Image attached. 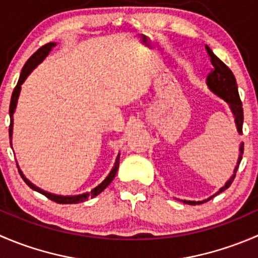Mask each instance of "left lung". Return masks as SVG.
<instances>
[{"mask_svg":"<svg viewBox=\"0 0 258 258\" xmlns=\"http://www.w3.org/2000/svg\"><path fill=\"white\" fill-rule=\"evenodd\" d=\"M207 51H208L209 57H211L212 66H213V69L211 71V73L207 77V87H208L209 91L213 94H216L217 97L223 99L227 104L229 106V109H231L232 114L234 117V123H236L237 131H238L239 135H242V124H243V108H242V102L239 99L238 94V87H237L236 78H234L233 73H232L231 69L212 51V49L209 46H207ZM242 155H243V142H241L239 145V155L238 160H237V165L233 170V175L227 180L226 184L216 192L213 196H211L209 198L204 199V201H180L185 204H190V206H196V204H203L206 202L211 201L213 197L218 196L219 192L224 191L226 189H228L231 186V184L233 182L234 176H236L237 169L239 166V162L242 160ZM179 201V199H177Z\"/></svg>","mask_w":258,"mask_h":258,"instance_id":"left-lung-1","label":"left lung"}]
</instances>
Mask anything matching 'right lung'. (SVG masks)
Instances as JSON below:
<instances>
[{
    "mask_svg": "<svg viewBox=\"0 0 258 258\" xmlns=\"http://www.w3.org/2000/svg\"><path fill=\"white\" fill-rule=\"evenodd\" d=\"M54 46H56V42H49V44H46V45H44V46L40 47V49L37 50V51L35 52V54L32 55L29 60H27L26 64L24 66V68H22L21 74H20L19 82H17V86L15 87L14 93H12L11 103H10V119H11V122H10L9 135H10V144L11 145H12V130H14V113H15V109H16V106H17V101H19V96H20V92H21L22 83L26 81L27 77L31 74V72L34 71L37 66H39L40 62H41L42 60H44L45 57L49 55V52L51 51V49ZM118 166H119V154L117 155L113 167H112V170L109 171V174L107 175L106 179H104L101 184L97 185L94 189H92L89 192H84V194H79V196H56V194L47 192V191H45V190L40 189V187L35 186L32 182H30L29 180L25 177V175L22 174L21 170H19V171H20V174H21L24 181L26 182V184L29 185L32 190L40 192V194L45 196L46 198H49L50 201L55 202V203H59V204H77V203H82V202L88 201V198H94V197H97L98 194H101V192L103 191V190L106 189L109 184H111L112 180L114 179V176H116V174H117V170H118Z\"/></svg>",
    "mask_w": 258,
    "mask_h": 258,
    "instance_id": "right-lung-1",
    "label": "right lung"
}]
</instances>
